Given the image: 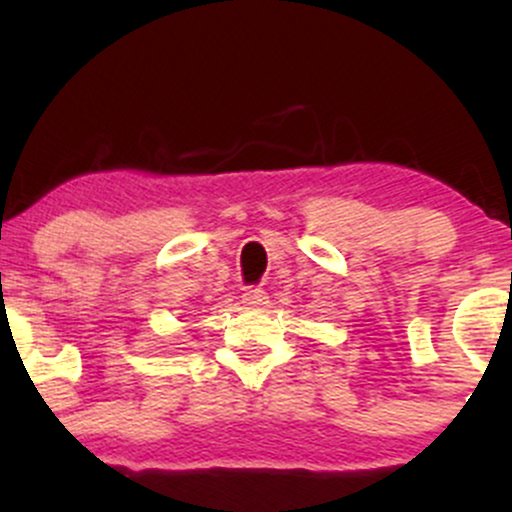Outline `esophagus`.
<instances>
[{
    "instance_id": "esophagus-1",
    "label": "esophagus",
    "mask_w": 512,
    "mask_h": 512,
    "mask_svg": "<svg viewBox=\"0 0 512 512\" xmlns=\"http://www.w3.org/2000/svg\"><path fill=\"white\" fill-rule=\"evenodd\" d=\"M243 303L248 305V308H264V305H267V293L262 289H248L243 293Z\"/></svg>"
}]
</instances>
